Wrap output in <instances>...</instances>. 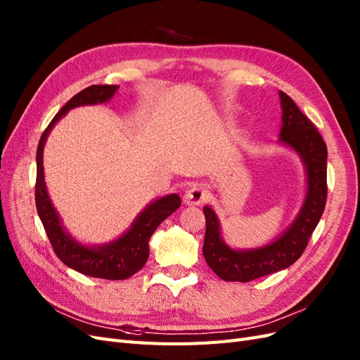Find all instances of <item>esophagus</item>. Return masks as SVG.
I'll use <instances>...</instances> for the list:
<instances>
[{"mask_svg":"<svg viewBox=\"0 0 360 360\" xmlns=\"http://www.w3.org/2000/svg\"><path fill=\"white\" fill-rule=\"evenodd\" d=\"M207 198H209V191L205 189L204 184H192V186L188 189V192L184 193L183 201L188 205H198L204 202Z\"/></svg>","mask_w":360,"mask_h":360,"instance_id":"esophagus-1","label":"esophagus"}]
</instances>
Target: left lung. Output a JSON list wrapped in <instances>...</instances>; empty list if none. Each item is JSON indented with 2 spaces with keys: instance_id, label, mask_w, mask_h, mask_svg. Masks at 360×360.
I'll return each mask as SVG.
<instances>
[{
  "instance_id": "1",
  "label": "left lung",
  "mask_w": 360,
  "mask_h": 360,
  "mask_svg": "<svg viewBox=\"0 0 360 360\" xmlns=\"http://www.w3.org/2000/svg\"><path fill=\"white\" fill-rule=\"evenodd\" d=\"M281 141L302 156L308 171V193L297 219L278 240L254 250H233L219 236V222L210 207H204L205 237L202 254L207 264L224 281L249 282L275 274L302 257L320 222L328 200V147L319 129L284 91Z\"/></svg>"
}]
</instances>
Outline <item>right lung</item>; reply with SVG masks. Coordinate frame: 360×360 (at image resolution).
I'll list each match as a JSON object with an SVG mask.
<instances>
[{
	"instance_id": "add662e5",
	"label": "right lung",
	"mask_w": 360,
	"mask_h": 360,
	"mask_svg": "<svg viewBox=\"0 0 360 360\" xmlns=\"http://www.w3.org/2000/svg\"><path fill=\"white\" fill-rule=\"evenodd\" d=\"M118 85H90L75 94L72 99L64 105L52 122L41 134L37 146V176H36V207L40 221L45 226L46 236L52 245L53 252L68 267L79 271L82 275L91 278H102L120 281L134 276L138 270L143 269L148 258V240L156 228L176 212L181 200L179 195L171 193L151 202L147 209L141 213L132 228L123 234L118 240L101 246V248H85L76 243L70 236L63 230L60 217L51 204L46 191L45 177H43V146H45L49 130L58 120L75 106L94 105L110 101Z\"/></svg>"
}]
</instances>
